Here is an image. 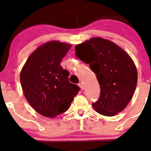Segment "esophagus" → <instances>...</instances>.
<instances>
[{"mask_svg": "<svg viewBox=\"0 0 151 151\" xmlns=\"http://www.w3.org/2000/svg\"><path fill=\"white\" fill-rule=\"evenodd\" d=\"M78 86H79V87H80L82 89V90L84 89V85H83V83H81V82L79 83H78Z\"/></svg>", "mask_w": 151, "mask_h": 151, "instance_id": "1", "label": "esophagus"}]
</instances>
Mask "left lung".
Instances as JSON below:
<instances>
[{
	"label": "left lung",
	"instance_id": "8db88e82",
	"mask_svg": "<svg viewBox=\"0 0 151 151\" xmlns=\"http://www.w3.org/2000/svg\"><path fill=\"white\" fill-rule=\"evenodd\" d=\"M76 55L95 73L101 95L93 106L100 114L113 116L130 102L136 88L138 73L134 62L121 47L101 38L76 46Z\"/></svg>",
	"mask_w": 151,
	"mask_h": 151
}]
</instances>
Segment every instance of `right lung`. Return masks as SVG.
<instances>
[{
  "label": "right lung",
  "instance_id": "1",
  "mask_svg": "<svg viewBox=\"0 0 151 151\" xmlns=\"http://www.w3.org/2000/svg\"><path fill=\"white\" fill-rule=\"evenodd\" d=\"M70 44L50 41L38 47L28 57L20 79L28 102L38 113L48 118L65 112L80 91L69 82V72L60 62Z\"/></svg>",
  "mask_w": 151,
  "mask_h": 151
}]
</instances>
